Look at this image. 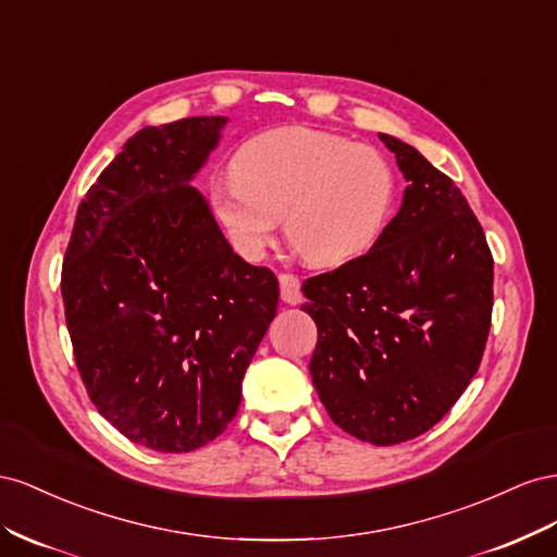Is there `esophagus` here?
Instances as JSON below:
<instances>
[{
	"label": "esophagus",
	"instance_id": "34e87169",
	"mask_svg": "<svg viewBox=\"0 0 557 557\" xmlns=\"http://www.w3.org/2000/svg\"><path fill=\"white\" fill-rule=\"evenodd\" d=\"M280 292L282 300L289 306H298L304 300V294H300V280L292 273H282L280 275Z\"/></svg>",
	"mask_w": 557,
	"mask_h": 557
}]
</instances>
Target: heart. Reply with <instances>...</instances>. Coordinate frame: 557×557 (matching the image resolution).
I'll return each mask as SVG.
<instances>
[{
    "instance_id": "1",
    "label": "heart",
    "mask_w": 557,
    "mask_h": 557,
    "mask_svg": "<svg viewBox=\"0 0 557 557\" xmlns=\"http://www.w3.org/2000/svg\"><path fill=\"white\" fill-rule=\"evenodd\" d=\"M228 184L210 194L235 251L259 261L280 219L310 265L338 268L377 245L394 208V172L371 147L326 131L287 125L247 139L231 158Z\"/></svg>"
}]
</instances>
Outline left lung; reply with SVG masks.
I'll use <instances>...</instances> for the list:
<instances>
[{"label":"left lung","mask_w":557,"mask_h":557,"mask_svg":"<svg viewBox=\"0 0 557 557\" xmlns=\"http://www.w3.org/2000/svg\"><path fill=\"white\" fill-rule=\"evenodd\" d=\"M408 182L401 210L352 263L304 282L317 324L312 385L329 418L373 446L432 429L481 367L492 253L462 190L406 141L380 135Z\"/></svg>","instance_id":"left-lung-1"}]
</instances>
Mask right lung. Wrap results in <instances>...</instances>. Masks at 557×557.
Wrapping results in <instances>:
<instances>
[{
	"label": "right lung",
	"instance_id": "obj_1",
	"mask_svg": "<svg viewBox=\"0 0 557 557\" xmlns=\"http://www.w3.org/2000/svg\"><path fill=\"white\" fill-rule=\"evenodd\" d=\"M226 116L141 128L78 205L62 263L74 359L100 416L190 453L235 418L277 312L273 270L237 257L190 180Z\"/></svg>",
	"mask_w": 557,
	"mask_h": 557
}]
</instances>
